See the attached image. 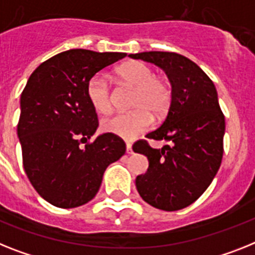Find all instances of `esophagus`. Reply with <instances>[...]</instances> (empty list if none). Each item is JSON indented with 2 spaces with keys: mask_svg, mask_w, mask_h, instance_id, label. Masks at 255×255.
Instances as JSON below:
<instances>
[{
  "mask_svg": "<svg viewBox=\"0 0 255 255\" xmlns=\"http://www.w3.org/2000/svg\"><path fill=\"white\" fill-rule=\"evenodd\" d=\"M126 147H127V153L132 154V144H131V142H127V144H126Z\"/></svg>",
  "mask_w": 255,
  "mask_h": 255,
  "instance_id": "1",
  "label": "esophagus"
}]
</instances>
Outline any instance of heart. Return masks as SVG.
Masks as SVG:
<instances>
[{
	"instance_id": "1",
	"label": "heart",
	"mask_w": 255,
	"mask_h": 255,
	"mask_svg": "<svg viewBox=\"0 0 255 255\" xmlns=\"http://www.w3.org/2000/svg\"><path fill=\"white\" fill-rule=\"evenodd\" d=\"M118 76L128 85L136 88L131 108L127 114H117L102 121V129L119 137L132 140L146 131L155 119L164 117L172 102V88L166 79L155 76L153 68L140 61L128 62L118 68ZM87 96L96 111L108 114L113 108L108 79L97 74L88 81Z\"/></svg>"
}]
</instances>
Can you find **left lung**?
Listing matches in <instances>:
<instances>
[{"instance_id": "left-lung-1", "label": "left lung", "mask_w": 255, "mask_h": 255, "mask_svg": "<svg viewBox=\"0 0 255 255\" xmlns=\"http://www.w3.org/2000/svg\"><path fill=\"white\" fill-rule=\"evenodd\" d=\"M160 67L172 85L170 110L145 136L170 141L153 149L138 140L132 149L146 155L149 168L136 177L141 198L159 210L176 211L198 200L217 175L223 158L226 121L211 79L193 61L171 51L129 54Z\"/></svg>"}]
</instances>
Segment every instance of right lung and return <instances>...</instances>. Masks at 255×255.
Returning <instances> with one entry per match:
<instances>
[{"label":"right lung","instance_id":"1","mask_svg":"<svg viewBox=\"0 0 255 255\" xmlns=\"http://www.w3.org/2000/svg\"><path fill=\"white\" fill-rule=\"evenodd\" d=\"M126 55L71 49L42 62L29 76L20 96L18 137L25 174L49 204L72 209L89 202L109 164L126 153L117 134L89 142L98 118L87 96L91 78Z\"/></svg>","mask_w":255,"mask_h":255}]
</instances>
